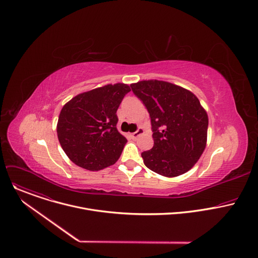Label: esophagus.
I'll list each match as a JSON object with an SVG mask.
<instances>
[{
	"label": "esophagus",
	"mask_w": 258,
	"mask_h": 258,
	"mask_svg": "<svg viewBox=\"0 0 258 258\" xmlns=\"http://www.w3.org/2000/svg\"><path fill=\"white\" fill-rule=\"evenodd\" d=\"M143 134H144V130H143L142 127H139L137 132L131 134V137H132L133 139H137L139 136H141V135H143Z\"/></svg>",
	"instance_id": "esophagus-1"
}]
</instances>
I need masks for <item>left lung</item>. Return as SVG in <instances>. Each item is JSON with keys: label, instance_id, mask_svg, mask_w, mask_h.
I'll use <instances>...</instances> for the list:
<instances>
[{"label": "left lung", "instance_id": "obj_1", "mask_svg": "<svg viewBox=\"0 0 258 258\" xmlns=\"http://www.w3.org/2000/svg\"><path fill=\"white\" fill-rule=\"evenodd\" d=\"M151 117L154 146L142 153L152 171L174 177L190 170L207 142L208 115L189 90L168 82L149 80L131 85Z\"/></svg>", "mask_w": 258, "mask_h": 258}]
</instances>
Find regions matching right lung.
Instances as JSON below:
<instances>
[{"mask_svg":"<svg viewBox=\"0 0 258 258\" xmlns=\"http://www.w3.org/2000/svg\"><path fill=\"white\" fill-rule=\"evenodd\" d=\"M128 92V85L109 84L79 94L63 106L57 135L73 163L97 171L118 160L127 140L117 131L116 111Z\"/></svg>","mask_w":258,"mask_h":258,"instance_id":"1","label":"right lung"}]
</instances>
